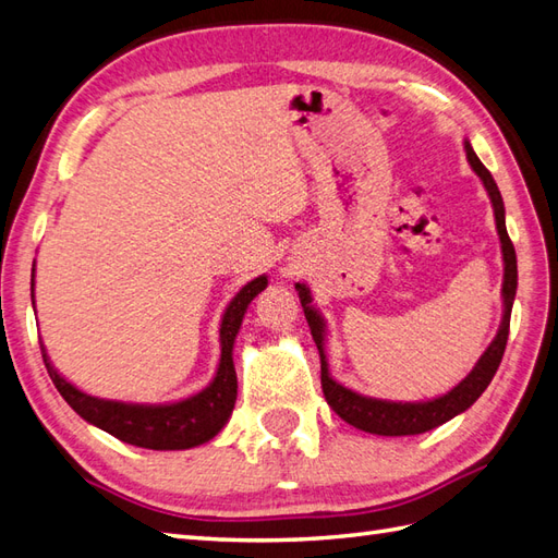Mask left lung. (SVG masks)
Masks as SVG:
<instances>
[{
	"instance_id": "1",
	"label": "left lung",
	"mask_w": 558,
	"mask_h": 558,
	"mask_svg": "<svg viewBox=\"0 0 558 558\" xmlns=\"http://www.w3.org/2000/svg\"><path fill=\"white\" fill-rule=\"evenodd\" d=\"M465 157H469V163L477 178L483 180V185L492 199V209H495V220H497V232L501 240V254H504V284H501V296H504V316H501V326L497 330V338L492 340V344L485 349V354L477 359L475 368L465 375V378L449 390L447 395L430 399V401H387V399H373L364 397L354 390H347L344 385L330 378L328 371V359H326V323L318 316V311L311 306V294L308 288L302 282L294 284V290L300 292V302L304 308L306 323L311 328V335H314V342L318 347L320 354V387L323 395H326V401L330 409L338 413L342 421L349 425L359 427L364 433L373 435H387V437H399V435H421L433 430V427L447 423L449 418L459 416L461 411L469 409L473 401L481 397L487 385L495 378V373L501 364L504 349H507L509 340V323H511V306H513V296L518 288V268H515V250L513 242L509 240L507 232V220H504V202L499 187L495 183V178L483 166V161L477 159V154L473 151L471 142L465 140Z\"/></svg>"
}]
</instances>
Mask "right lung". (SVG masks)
I'll return each mask as SVG.
<instances>
[{
	"instance_id": "add662e5",
	"label": "right lung",
	"mask_w": 558,
	"mask_h": 558,
	"mask_svg": "<svg viewBox=\"0 0 558 558\" xmlns=\"http://www.w3.org/2000/svg\"><path fill=\"white\" fill-rule=\"evenodd\" d=\"M266 284L268 278L258 276L232 296L223 320H220V364L216 378L199 395L173 401V404H125V401H109L85 395L61 378L57 368L49 364L45 347L40 344L49 378L77 416L119 437L121 442L159 451L190 449L209 442L228 423L232 409H235L238 373L235 364H232V344H235L244 311H247L258 292L266 290Z\"/></svg>"
}]
</instances>
